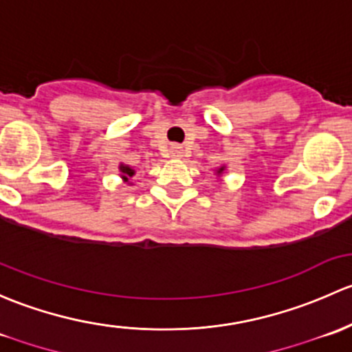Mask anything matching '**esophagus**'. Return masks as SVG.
Wrapping results in <instances>:
<instances>
[{"mask_svg":"<svg viewBox=\"0 0 352 352\" xmlns=\"http://www.w3.org/2000/svg\"><path fill=\"white\" fill-rule=\"evenodd\" d=\"M169 154L173 155V157H183V154H184V151H183V147L181 146H177V144H173L171 146V149H169Z\"/></svg>","mask_w":352,"mask_h":352,"instance_id":"1","label":"esophagus"}]
</instances>
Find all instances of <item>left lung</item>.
Instances as JSON below:
<instances>
[{"label":"left lung","mask_w":352,"mask_h":352,"mask_svg":"<svg viewBox=\"0 0 352 352\" xmlns=\"http://www.w3.org/2000/svg\"><path fill=\"white\" fill-rule=\"evenodd\" d=\"M226 168H227V166H220V168H217L215 169V175L217 176H222L223 171H226Z\"/></svg>","instance_id":"obj_1"}]
</instances>
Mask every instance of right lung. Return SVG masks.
Wrapping results in <instances>:
<instances>
[{"label":"right lung","mask_w":352,"mask_h":352,"mask_svg":"<svg viewBox=\"0 0 352 352\" xmlns=\"http://www.w3.org/2000/svg\"><path fill=\"white\" fill-rule=\"evenodd\" d=\"M118 169H120V173H122L120 177H122L123 181H125V183H129L130 177L135 175V169L130 168L129 164H123V162H120V166H118Z\"/></svg>","instance_id":"obj_1"}]
</instances>
